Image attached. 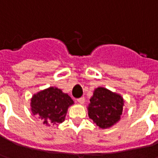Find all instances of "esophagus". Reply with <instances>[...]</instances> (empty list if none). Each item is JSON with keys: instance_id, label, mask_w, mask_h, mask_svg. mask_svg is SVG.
<instances>
[{"instance_id": "obj_1", "label": "esophagus", "mask_w": 158, "mask_h": 158, "mask_svg": "<svg viewBox=\"0 0 158 158\" xmlns=\"http://www.w3.org/2000/svg\"><path fill=\"white\" fill-rule=\"evenodd\" d=\"M77 102H78L79 104H84V103H85V97H80L79 99H77Z\"/></svg>"}]
</instances>
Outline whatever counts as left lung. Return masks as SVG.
<instances>
[{"label": "left lung", "mask_w": 158, "mask_h": 158, "mask_svg": "<svg viewBox=\"0 0 158 158\" xmlns=\"http://www.w3.org/2000/svg\"><path fill=\"white\" fill-rule=\"evenodd\" d=\"M89 118L100 129H108L121 118L124 100L121 95L104 87L96 88L89 99Z\"/></svg>", "instance_id": "obj_1"}]
</instances>
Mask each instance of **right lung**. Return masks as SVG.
Returning <instances> with one entry per match:
<instances>
[{
  "label": "right lung",
  "instance_id": "right-lung-1",
  "mask_svg": "<svg viewBox=\"0 0 158 158\" xmlns=\"http://www.w3.org/2000/svg\"><path fill=\"white\" fill-rule=\"evenodd\" d=\"M30 101L33 115H38L48 126L63 122L69 107L74 104L68 94L56 87H49L34 94Z\"/></svg>",
  "mask_w": 158,
  "mask_h": 158
}]
</instances>
